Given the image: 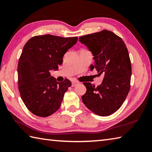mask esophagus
<instances>
[{
  "mask_svg": "<svg viewBox=\"0 0 152 152\" xmlns=\"http://www.w3.org/2000/svg\"><path fill=\"white\" fill-rule=\"evenodd\" d=\"M78 82H77V81H73V82H72V87L76 86V85H78Z\"/></svg>",
  "mask_w": 152,
  "mask_h": 152,
  "instance_id": "1",
  "label": "esophagus"
}]
</instances>
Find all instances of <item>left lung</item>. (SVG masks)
<instances>
[{"mask_svg":"<svg viewBox=\"0 0 152 152\" xmlns=\"http://www.w3.org/2000/svg\"><path fill=\"white\" fill-rule=\"evenodd\" d=\"M79 41L91 51L98 75L104 74L97 87L84 82L86 93L82 96L83 104L100 116L114 114L121 107L131 88V63L129 55L121 38L108 30L84 35Z\"/></svg>","mask_w":152,"mask_h":152,"instance_id":"obj_1","label":"left lung"}]
</instances>
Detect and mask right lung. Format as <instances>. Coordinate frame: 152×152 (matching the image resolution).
<instances>
[{
  "label": "right lung",
  "mask_w": 152,
  "mask_h": 152,
  "mask_svg": "<svg viewBox=\"0 0 152 152\" xmlns=\"http://www.w3.org/2000/svg\"><path fill=\"white\" fill-rule=\"evenodd\" d=\"M77 41L76 37L46 34L32 37L25 44L18 62V89L22 101L33 114L48 117L60 108L72 83L68 79L57 82L50 72L58 69L64 53Z\"/></svg>",
  "instance_id": "obj_1"
}]
</instances>
